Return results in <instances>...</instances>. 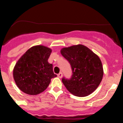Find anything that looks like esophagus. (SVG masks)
Segmentation results:
<instances>
[{
	"label": "esophagus",
	"mask_w": 123,
	"mask_h": 123,
	"mask_svg": "<svg viewBox=\"0 0 123 123\" xmlns=\"http://www.w3.org/2000/svg\"><path fill=\"white\" fill-rule=\"evenodd\" d=\"M62 76H63V74H62V72L59 73L58 74V78H62Z\"/></svg>",
	"instance_id": "esophagus-1"
}]
</instances>
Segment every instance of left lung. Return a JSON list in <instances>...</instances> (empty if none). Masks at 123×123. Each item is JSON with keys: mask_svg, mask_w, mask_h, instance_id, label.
<instances>
[{"mask_svg": "<svg viewBox=\"0 0 123 123\" xmlns=\"http://www.w3.org/2000/svg\"><path fill=\"white\" fill-rule=\"evenodd\" d=\"M61 54L68 61L72 69L69 79L62 81L68 91L78 97H86L98 87L104 71L99 57L83 45L71 46L61 50Z\"/></svg>", "mask_w": 123, "mask_h": 123, "instance_id": "1", "label": "left lung"}]
</instances>
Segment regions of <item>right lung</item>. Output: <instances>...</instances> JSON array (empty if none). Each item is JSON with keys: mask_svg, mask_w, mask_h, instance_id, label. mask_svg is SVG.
<instances>
[{"mask_svg": "<svg viewBox=\"0 0 123 123\" xmlns=\"http://www.w3.org/2000/svg\"><path fill=\"white\" fill-rule=\"evenodd\" d=\"M50 49L34 46L19 58L13 69V78L17 86L29 95H37L46 89L52 78L56 76L53 65L48 62Z\"/></svg>", "mask_w": 123, "mask_h": 123, "instance_id": "add662e5", "label": "right lung"}]
</instances>
